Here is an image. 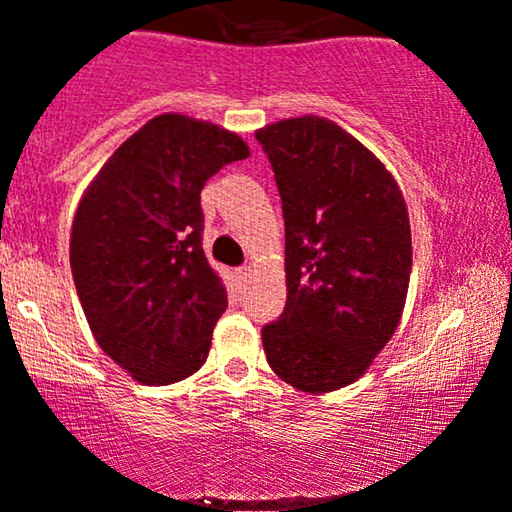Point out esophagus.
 Masks as SVG:
<instances>
[{"instance_id":"1","label":"esophagus","mask_w":512,"mask_h":512,"mask_svg":"<svg viewBox=\"0 0 512 512\" xmlns=\"http://www.w3.org/2000/svg\"><path fill=\"white\" fill-rule=\"evenodd\" d=\"M250 272H252V269L248 267V264H245V267H238V269H236L238 279H243V281H245V279H248V276H250Z\"/></svg>"}]
</instances>
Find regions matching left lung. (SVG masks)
I'll return each instance as SVG.
<instances>
[{"instance_id": "1", "label": "left lung", "mask_w": 512, "mask_h": 512, "mask_svg": "<svg viewBox=\"0 0 512 512\" xmlns=\"http://www.w3.org/2000/svg\"><path fill=\"white\" fill-rule=\"evenodd\" d=\"M286 228V308L262 327L269 366L305 392L354 383L390 342L411 274L404 197L358 139L317 115L255 132Z\"/></svg>"}]
</instances>
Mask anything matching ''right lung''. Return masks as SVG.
<instances>
[{
    "mask_svg": "<svg viewBox=\"0 0 512 512\" xmlns=\"http://www.w3.org/2000/svg\"><path fill=\"white\" fill-rule=\"evenodd\" d=\"M248 154L238 134L158 115L81 197L69 240L76 293L96 342L139 383H178L207 361L228 298L202 248L199 195Z\"/></svg>",
    "mask_w": 512,
    "mask_h": 512,
    "instance_id": "right-lung-1",
    "label": "right lung"
}]
</instances>
